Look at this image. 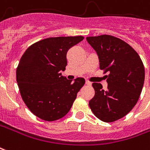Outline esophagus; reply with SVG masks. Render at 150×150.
Returning <instances> with one entry per match:
<instances>
[{"instance_id":"1","label":"esophagus","mask_w":150,"mask_h":150,"mask_svg":"<svg viewBox=\"0 0 150 150\" xmlns=\"http://www.w3.org/2000/svg\"><path fill=\"white\" fill-rule=\"evenodd\" d=\"M86 85H88V86H90V85H91V83L89 80H86Z\"/></svg>"}]
</instances>
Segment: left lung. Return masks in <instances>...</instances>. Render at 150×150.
Listing matches in <instances>:
<instances>
[{"label":"left lung","mask_w":150,"mask_h":150,"mask_svg":"<svg viewBox=\"0 0 150 150\" xmlns=\"http://www.w3.org/2000/svg\"><path fill=\"white\" fill-rule=\"evenodd\" d=\"M97 52L99 68L108 72L106 90L93 83L95 96L89 102L96 117L113 122L126 116L137 104L145 80V67L133 47L119 38L110 35L86 37Z\"/></svg>","instance_id":"left-lung-1"}]
</instances>
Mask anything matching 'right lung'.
<instances>
[{"label": "right lung", "mask_w": 150, "mask_h": 150, "mask_svg": "<svg viewBox=\"0 0 150 150\" xmlns=\"http://www.w3.org/2000/svg\"><path fill=\"white\" fill-rule=\"evenodd\" d=\"M83 36L50 37L28 47L16 68V82L23 101L36 117L47 122L64 117L71 108L83 78L74 83L62 76L67 51Z\"/></svg>", "instance_id": "add662e5"}]
</instances>
